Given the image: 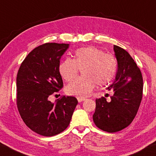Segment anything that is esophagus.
<instances>
[{"mask_svg": "<svg viewBox=\"0 0 156 156\" xmlns=\"http://www.w3.org/2000/svg\"><path fill=\"white\" fill-rule=\"evenodd\" d=\"M77 100H78V102H81L83 101V100H85L84 98H78Z\"/></svg>", "mask_w": 156, "mask_h": 156, "instance_id": "34e87169", "label": "esophagus"}]
</instances>
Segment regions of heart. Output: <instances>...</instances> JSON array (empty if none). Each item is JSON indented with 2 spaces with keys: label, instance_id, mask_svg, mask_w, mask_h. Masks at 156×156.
Instances as JSON below:
<instances>
[{
  "label": "heart",
  "instance_id": "heart-1",
  "mask_svg": "<svg viewBox=\"0 0 156 156\" xmlns=\"http://www.w3.org/2000/svg\"><path fill=\"white\" fill-rule=\"evenodd\" d=\"M80 69H83V76L69 83L66 91L83 98L90 95L96 83L102 86L111 82L116 75L117 61L112 55L105 54L98 48H80L75 52V59L66 58L62 62L59 73L66 81H71L76 77Z\"/></svg>",
  "mask_w": 156,
  "mask_h": 156
}]
</instances>
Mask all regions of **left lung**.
Instances as JSON below:
<instances>
[{
    "mask_svg": "<svg viewBox=\"0 0 156 156\" xmlns=\"http://www.w3.org/2000/svg\"><path fill=\"white\" fill-rule=\"evenodd\" d=\"M118 68L114 82L107 88L113 90L111 101L102 97L95 100L93 121L98 128L116 133L128 127L135 119L142 98L143 79L135 61L126 51L114 45Z\"/></svg>",
    "mask_w": 156,
    "mask_h": 156,
    "instance_id": "left-lung-1",
    "label": "left lung"
}]
</instances>
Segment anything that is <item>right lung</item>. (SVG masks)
<instances>
[{"label": "right lung", "instance_id": "1", "mask_svg": "<svg viewBox=\"0 0 156 156\" xmlns=\"http://www.w3.org/2000/svg\"><path fill=\"white\" fill-rule=\"evenodd\" d=\"M68 44L45 43L31 51L21 63L16 76V103L21 119L30 130L51 136L70 124L76 98L63 96L56 102L49 98L63 87L60 60Z\"/></svg>", "mask_w": 156, "mask_h": 156}]
</instances>
